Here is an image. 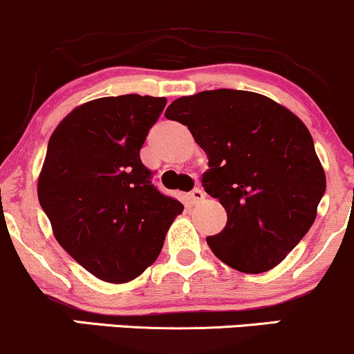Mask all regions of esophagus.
Here are the masks:
<instances>
[{"instance_id":"obj_1","label":"esophagus","mask_w":354,"mask_h":354,"mask_svg":"<svg viewBox=\"0 0 354 354\" xmlns=\"http://www.w3.org/2000/svg\"><path fill=\"white\" fill-rule=\"evenodd\" d=\"M188 198H189V201H192L193 205H196V203H200V201L205 200V193L201 192L200 188H195L192 193H189Z\"/></svg>"}]
</instances>
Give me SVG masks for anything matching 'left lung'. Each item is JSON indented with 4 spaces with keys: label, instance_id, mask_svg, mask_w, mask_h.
<instances>
[{
    "label": "left lung",
    "instance_id": "obj_1",
    "mask_svg": "<svg viewBox=\"0 0 354 354\" xmlns=\"http://www.w3.org/2000/svg\"><path fill=\"white\" fill-rule=\"evenodd\" d=\"M165 115L188 126L208 156L203 188L227 212L223 230L207 236L213 254L245 274L279 266L313 227L326 192L304 122L269 97L234 88L180 97Z\"/></svg>",
    "mask_w": 354,
    "mask_h": 354
}]
</instances>
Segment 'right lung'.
<instances>
[{
  "label": "right lung",
  "mask_w": 354,
  "mask_h": 354,
  "mask_svg": "<svg viewBox=\"0 0 354 354\" xmlns=\"http://www.w3.org/2000/svg\"><path fill=\"white\" fill-rule=\"evenodd\" d=\"M165 106V97H100L50 136L38 201L62 248L100 281L124 284L153 266L183 212L154 188L139 156Z\"/></svg>",
  "instance_id": "1"
}]
</instances>
